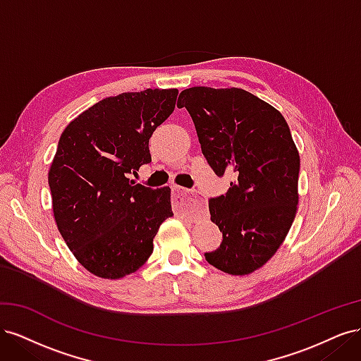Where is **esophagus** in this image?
Listing matches in <instances>:
<instances>
[{"label":"esophagus","mask_w":361,"mask_h":361,"mask_svg":"<svg viewBox=\"0 0 361 361\" xmlns=\"http://www.w3.org/2000/svg\"><path fill=\"white\" fill-rule=\"evenodd\" d=\"M171 195H173V203L178 207L179 211H190L194 209L195 204H199V197L185 190L178 185H173L171 187Z\"/></svg>","instance_id":"obj_1"}]
</instances>
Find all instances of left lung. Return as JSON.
I'll list each match as a JSON object with an SVG mask.
<instances>
[{
    "mask_svg": "<svg viewBox=\"0 0 361 361\" xmlns=\"http://www.w3.org/2000/svg\"><path fill=\"white\" fill-rule=\"evenodd\" d=\"M178 106L188 110L214 173L232 178L209 200L223 241L204 257L227 274H250L279 250L297 212L300 155L290 129L274 106L241 89L191 87Z\"/></svg>",
    "mask_w": 361,
    "mask_h": 361,
    "instance_id": "left-lung-1",
    "label": "left lung"
}]
</instances>
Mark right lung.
<instances>
[{
    "mask_svg": "<svg viewBox=\"0 0 361 361\" xmlns=\"http://www.w3.org/2000/svg\"><path fill=\"white\" fill-rule=\"evenodd\" d=\"M176 97V89L105 97L60 137L48 176L54 216L73 256L97 277L135 272L173 215L169 187L154 190L129 176L152 161L149 140Z\"/></svg>",
    "mask_w": 361,
    "mask_h": 361,
    "instance_id": "obj_1",
    "label": "right lung"
}]
</instances>
